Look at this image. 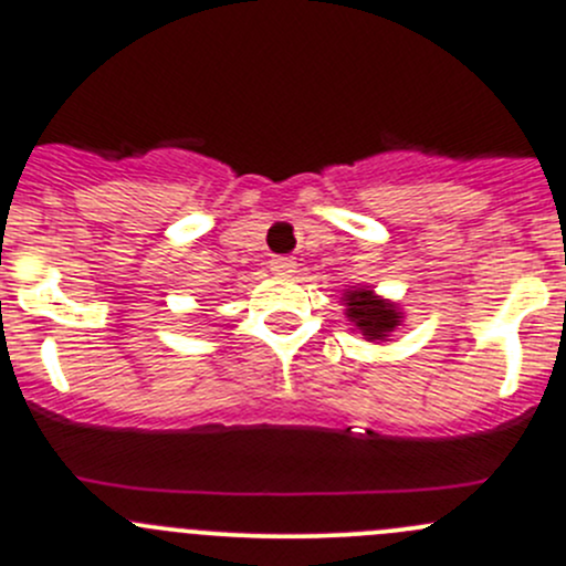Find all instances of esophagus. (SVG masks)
<instances>
[{
	"mask_svg": "<svg viewBox=\"0 0 566 566\" xmlns=\"http://www.w3.org/2000/svg\"><path fill=\"white\" fill-rule=\"evenodd\" d=\"M271 271L276 276H293L295 273V260L293 256H273L271 260Z\"/></svg>",
	"mask_w": 566,
	"mask_h": 566,
	"instance_id": "34e87169",
	"label": "esophagus"
}]
</instances>
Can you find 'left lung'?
I'll use <instances>...</instances> for the list:
<instances>
[{
  "label": "left lung",
  "instance_id": "1",
  "mask_svg": "<svg viewBox=\"0 0 566 566\" xmlns=\"http://www.w3.org/2000/svg\"><path fill=\"white\" fill-rule=\"evenodd\" d=\"M345 301L347 319H350L358 328V334L367 336L369 342H386V336L397 328L399 317H402V312H397V304H389V301L380 298V295H375L373 290L367 287L347 290Z\"/></svg>",
  "mask_w": 566,
  "mask_h": 566
}]
</instances>
